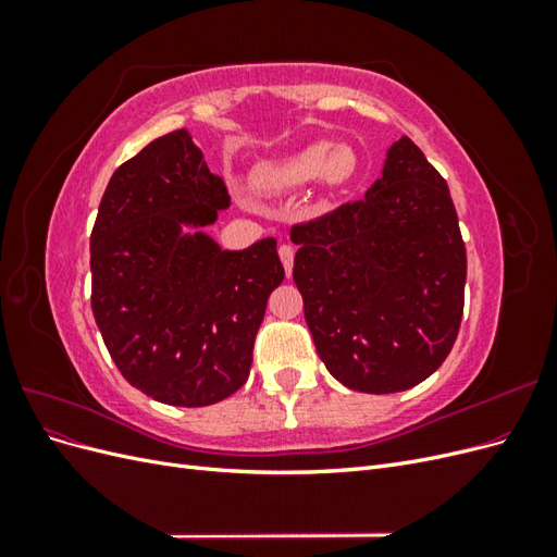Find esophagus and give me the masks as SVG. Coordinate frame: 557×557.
Segmentation results:
<instances>
[{"label":"esophagus","instance_id":"1","mask_svg":"<svg viewBox=\"0 0 557 557\" xmlns=\"http://www.w3.org/2000/svg\"><path fill=\"white\" fill-rule=\"evenodd\" d=\"M278 258H281V262H283V269H285V274H293V262H295V248L290 246V244H283L281 248H278Z\"/></svg>","mask_w":557,"mask_h":557}]
</instances>
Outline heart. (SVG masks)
<instances>
[{
  "label": "heart",
  "instance_id": "obj_1",
  "mask_svg": "<svg viewBox=\"0 0 557 557\" xmlns=\"http://www.w3.org/2000/svg\"><path fill=\"white\" fill-rule=\"evenodd\" d=\"M352 166L356 158L346 146L332 148L330 141H313L276 162L258 166L252 181L264 193H288L318 178L330 185L344 183L352 174Z\"/></svg>",
  "mask_w": 557,
  "mask_h": 557
}]
</instances>
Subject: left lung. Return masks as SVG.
Segmentation results:
<instances>
[{"instance_id": "obj_1", "label": "left lung", "mask_w": 557, "mask_h": 557, "mask_svg": "<svg viewBox=\"0 0 557 557\" xmlns=\"http://www.w3.org/2000/svg\"><path fill=\"white\" fill-rule=\"evenodd\" d=\"M293 278L327 372L350 391H409L458 339L467 252L448 185L409 137L362 199L290 230Z\"/></svg>"}]
</instances>
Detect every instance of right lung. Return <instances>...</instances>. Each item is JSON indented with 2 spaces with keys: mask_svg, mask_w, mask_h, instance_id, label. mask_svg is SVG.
Segmentation results:
<instances>
[{
  "mask_svg": "<svg viewBox=\"0 0 557 557\" xmlns=\"http://www.w3.org/2000/svg\"><path fill=\"white\" fill-rule=\"evenodd\" d=\"M227 207L223 178L176 129L117 166L90 234L92 313L109 356L129 385L172 407L239 391L285 276L276 239L223 250L201 232Z\"/></svg>",
  "mask_w": 557,
  "mask_h": 557,
  "instance_id": "1",
  "label": "right lung"
}]
</instances>
